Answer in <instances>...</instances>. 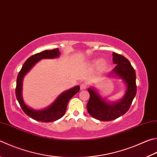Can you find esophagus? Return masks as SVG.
Returning <instances> with one entry per match:
<instances>
[{
	"label": "esophagus",
	"instance_id": "esophagus-1",
	"mask_svg": "<svg viewBox=\"0 0 157 157\" xmlns=\"http://www.w3.org/2000/svg\"><path fill=\"white\" fill-rule=\"evenodd\" d=\"M79 86H80V89L81 90H84V89H86V84H85V83H82V84H80V85H79Z\"/></svg>",
	"mask_w": 157,
	"mask_h": 157
}]
</instances>
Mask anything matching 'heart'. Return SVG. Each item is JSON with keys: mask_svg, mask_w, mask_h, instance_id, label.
Listing matches in <instances>:
<instances>
[{"mask_svg": "<svg viewBox=\"0 0 157 157\" xmlns=\"http://www.w3.org/2000/svg\"><path fill=\"white\" fill-rule=\"evenodd\" d=\"M100 66H101V67H104L105 66V62H104V61H101V62H100Z\"/></svg>", "mask_w": 157, "mask_h": 157, "instance_id": "obj_1", "label": "heart"}]
</instances>
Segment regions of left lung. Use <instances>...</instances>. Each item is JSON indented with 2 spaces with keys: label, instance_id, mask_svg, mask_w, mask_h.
I'll use <instances>...</instances> for the list:
<instances>
[{
  "label": "left lung",
  "instance_id": "1",
  "mask_svg": "<svg viewBox=\"0 0 157 157\" xmlns=\"http://www.w3.org/2000/svg\"><path fill=\"white\" fill-rule=\"evenodd\" d=\"M113 63L116 67L109 76L115 75L123 79L126 84V90L121 100L108 103L99 95L95 88H88L90 98L86 106L87 110L93 117L100 121H112L124 115L129 110L136 93V73L130 62L120 54L113 52Z\"/></svg>",
  "mask_w": 157,
  "mask_h": 157
}]
</instances>
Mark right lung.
Returning a JSON list of instances; mask_svg holds the SVG:
<instances>
[{
  "mask_svg": "<svg viewBox=\"0 0 157 157\" xmlns=\"http://www.w3.org/2000/svg\"><path fill=\"white\" fill-rule=\"evenodd\" d=\"M59 49L45 50L40 53L34 54L28 58L22 66L17 77L16 96L20 106L24 113L34 120L41 122H52L58 120L64 116L66 113L68 102L79 91V86H76L60 94L55 101L47 108L42 110H36L27 106L23 101L22 95V80L25 75L29 72L34 65L42 59H52L59 56Z\"/></svg>",
  "mask_w": 157,
  "mask_h": 157,
  "instance_id": "obj_1",
  "label": "right lung"
}]
</instances>
